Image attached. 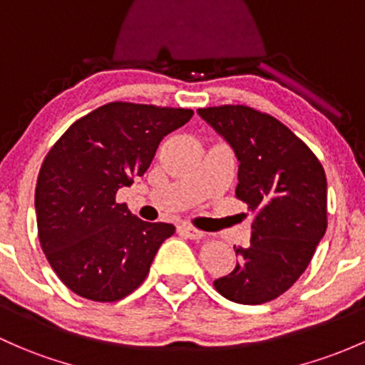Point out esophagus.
I'll return each instance as SVG.
<instances>
[{
    "label": "esophagus",
    "mask_w": 365,
    "mask_h": 365,
    "mask_svg": "<svg viewBox=\"0 0 365 365\" xmlns=\"http://www.w3.org/2000/svg\"><path fill=\"white\" fill-rule=\"evenodd\" d=\"M178 233L182 235V237L190 238V240H202V238L205 237V233H203V231H200L197 228H191V226H187V225L178 226Z\"/></svg>",
    "instance_id": "esophagus-1"
}]
</instances>
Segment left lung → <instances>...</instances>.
<instances>
[{
    "label": "left lung",
    "mask_w": 365,
    "mask_h": 365,
    "mask_svg": "<svg viewBox=\"0 0 365 365\" xmlns=\"http://www.w3.org/2000/svg\"><path fill=\"white\" fill-rule=\"evenodd\" d=\"M238 160L235 195L256 212L250 245L214 280L233 303L262 304L291 289L327 230V179L313 151L282 121L249 106L198 109Z\"/></svg>",
    "instance_id": "8db88e82"
}]
</instances>
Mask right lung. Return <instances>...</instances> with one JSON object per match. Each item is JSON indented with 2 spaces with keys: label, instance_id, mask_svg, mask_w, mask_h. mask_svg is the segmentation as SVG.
Instances as JSON below:
<instances>
[{
  "label": "right lung",
  "instance_id": "add662e5",
  "mask_svg": "<svg viewBox=\"0 0 365 365\" xmlns=\"http://www.w3.org/2000/svg\"><path fill=\"white\" fill-rule=\"evenodd\" d=\"M191 109L109 103L76 120L53 144L38 174V237L62 284L99 303L123 299L144 282L167 222H146L116 202L151 165L162 139Z\"/></svg>",
  "mask_w": 365,
  "mask_h": 365
}]
</instances>
